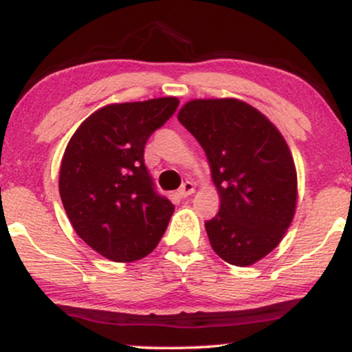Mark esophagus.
I'll list each match as a JSON object with an SVG mask.
<instances>
[{"label":"esophagus","mask_w":352,"mask_h":352,"mask_svg":"<svg viewBox=\"0 0 352 352\" xmlns=\"http://www.w3.org/2000/svg\"><path fill=\"white\" fill-rule=\"evenodd\" d=\"M193 192H195V185H193L192 182H185V184L179 188V195L182 199H187V197L192 195Z\"/></svg>","instance_id":"obj_1"}]
</instances>
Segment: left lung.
<instances>
[{"instance_id":"1","label":"left lung","mask_w":352,"mask_h":352,"mask_svg":"<svg viewBox=\"0 0 352 352\" xmlns=\"http://www.w3.org/2000/svg\"><path fill=\"white\" fill-rule=\"evenodd\" d=\"M179 120L208 159L220 210L205 223L215 252L250 266L272 253L296 212V167L285 137L268 117L238 99H193Z\"/></svg>"}]
</instances>
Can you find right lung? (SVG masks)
<instances>
[{
    "instance_id": "right-lung-1",
    "label": "right lung",
    "mask_w": 352,
    "mask_h": 352,
    "mask_svg": "<svg viewBox=\"0 0 352 352\" xmlns=\"http://www.w3.org/2000/svg\"><path fill=\"white\" fill-rule=\"evenodd\" d=\"M179 107L177 98L109 104L71 137L59 170V195L72 228L117 263L153 252L173 213L144 164L148 137Z\"/></svg>"
}]
</instances>
